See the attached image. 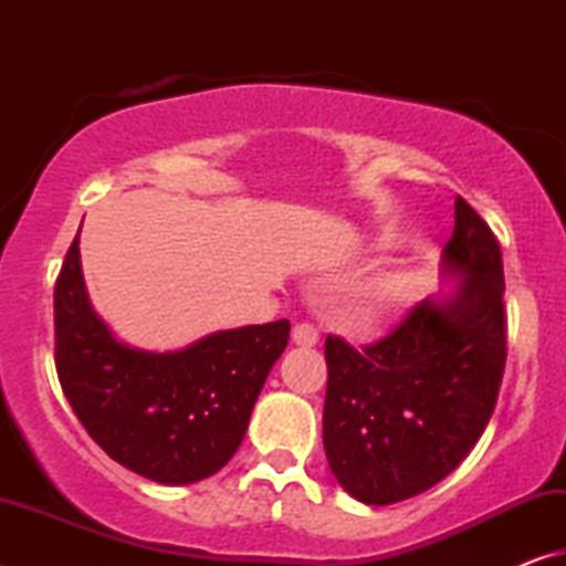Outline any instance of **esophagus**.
<instances>
[{
  "label": "esophagus",
  "mask_w": 566,
  "mask_h": 566,
  "mask_svg": "<svg viewBox=\"0 0 566 566\" xmlns=\"http://www.w3.org/2000/svg\"><path fill=\"white\" fill-rule=\"evenodd\" d=\"M292 342L296 347H314L319 342V332L312 324H294L292 327Z\"/></svg>",
  "instance_id": "obj_1"
}]
</instances>
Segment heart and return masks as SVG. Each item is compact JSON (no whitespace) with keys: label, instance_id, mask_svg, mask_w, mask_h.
Here are the masks:
<instances>
[{"label":"heart","instance_id":"obj_1","mask_svg":"<svg viewBox=\"0 0 566 566\" xmlns=\"http://www.w3.org/2000/svg\"><path fill=\"white\" fill-rule=\"evenodd\" d=\"M399 280H385L381 284H377L375 290L369 294V306L371 310H385V306L395 300L399 292Z\"/></svg>","mask_w":566,"mask_h":566}]
</instances>
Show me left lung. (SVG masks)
Here are the masks:
<instances>
[{
  "mask_svg": "<svg viewBox=\"0 0 566 566\" xmlns=\"http://www.w3.org/2000/svg\"><path fill=\"white\" fill-rule=\"evenodd\" d=\"M444 270L454 296L424 300L387 337L354 349L329 334L324 452L354 500L395 504L454 472L490 421L506 361L500 239L462 197Z\"/></svg>",
  "mask_w": 566,
  "mask_h": 566,
  "instance_id": "1",
  "label": "left lung"
}]
</instances>
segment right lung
<instances>
[{"mask_svg":"<svg viewBox=\"0 0 566 566\" xmlns=\"http://www.w3.org/2000/svg\"><path fill=\"white\" fill-rule=\"evenodd\" d=\"M290 322L209 334L181 352H142L94 314L80 234L54 284V364L66 401L114 462L159 484H191L242 444Z\"/></svg>","mask_w":566,"mask_h":566,"instance_id":"1","label":"right lung"}]
</instances>
